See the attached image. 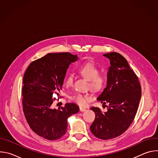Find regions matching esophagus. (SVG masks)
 I'll return each instance as SVG.
<instances>
[{
	"instance_id": "1",
	"label": "esophagus",
	"mask_w": 158,
	"mask_h": 158,
	"mask_svg": "<svg viewBox=\"0 0 158 158\" xmlns=\"http://www.w3.org/2000/svg\"><path fill=\"white\" fill-rule=\"evenodd\" d=\"M86 110V109L85 107H80V111L81 112H84Z\"/></svg>"
}]
</instances>
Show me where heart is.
Instances as JSON below:
<instances>
[{
    "label": "heart",
    "instance_id": "1",
    "mask_svg": "<svg viewBox=\"0 0 158 158\" xmlns=\"http://www.w3.org/2000/svg\"><path fill=\"white\" fill-rule=\"evenodd\" d=\"M79 73L85 79L89 81V86L95 91H99L105 85L106 77L103 74H98L99 69L93 64L87 63L81 66L78 69ZM74 77L72 74L68 75L65 80L67 85L73 84ZM92 97L89 94H77L73 97V99L79 106H84L87 102L91 101Z\"/></svg>",
    "mask_w": 158,
    "mask_h": 158
}]
</instances>
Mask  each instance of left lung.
<instances>
[{
  "label": "left lung",
  "mask_w": 158,
  "mask_h": 158,
  "mask_svg": "<svg viewBox=\"0 0 158 158\" xmlns=\"http://www.w3.org/2000/svg\"><path fill=\"white\" fill-rule=\"evenodd\" d=\"M103 56L109 59L110 65L106 87L97 100L106 106L107 110L90 108L96 114L90 129L98 138L107 140L120 136L133 121L141 98V87L138 77L122 55L112 52ZM106 103L108 106L104 105Z\"/></svg>",
  "instance_id": "obj_1"
}]
</instances>
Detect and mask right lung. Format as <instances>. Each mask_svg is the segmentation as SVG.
<instances>
[{
	"instance_id": "add662e5",
	"label": "right lung",
	"mask_w": 158,
	"mask_h": 158,
	"mask_svg": "<svg viewBox=\"0 0 158 158\" xmlns=\"http://www.w3.org/2000/svg\"><path fill=\"white\" fill-rule=\"evenodd\" d=\"M69 52L50 53L30 64L24 77L22 104L26 120L39 136L49 140L60 138L67 130V119L79 110L75 103L52 108L53 94L59 95L67 69L77 60Z\"/></svg>"
}]
</instances>
